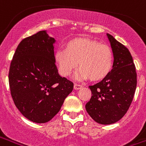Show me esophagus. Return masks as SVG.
Wrapping results in <instances>:
<instances>
[{"label":"esophagus","mask_w":146,"mask_h":146,"mask_svg":"<svg viewBox=\"0 0 146 146\" xmlns=\"http://www.w3.org/2000/svg\"><path fill=\"white\" fill-rule=\"evenodd\" d=\"M81 87H82L81 85H80V84H74V86H73L74 90H79V89H80Z\"/></svg>","instance_id":"esophagus-1"}]
</instances>
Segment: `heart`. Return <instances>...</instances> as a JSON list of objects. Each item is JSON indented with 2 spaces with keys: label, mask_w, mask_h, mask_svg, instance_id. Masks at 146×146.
I'll return each mask as SVG.
<instances>
[{
  "label": "heart",
  "mask_w": 146,
  "mask_h": 146,
  "mask_svg": "<svg viewBox=\"0 0 146 146\" xmlns=\"http://www.w3.org/2000/svg\"><path fill=\"white\" fill-rule=\"evenodd\" d=\"M55 62L62 76H70L78 66L76 78L100 81L108 76L114 62L111 48L97 40L75 38L68 41L66 48L57 50Z\"/></svg>",
  "instance_id": "obj_1"
}]
</instances>
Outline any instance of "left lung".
<instances>
[{
	"instance_id": "left-lung-1",
	"label": "left lung",
	"mask_w": 146,
	"mask_h": 146,
	"mask_svg": "<svg viewBox=\"0 0 146 146\" xmlns=\"http://www.w3.org/2000/svg\"><path fill=\"white\" fill-rule=\"evenodd\" d=\"M114 63L106 78L90 86L92 96L85 105L87 113L96 122L111 125L118 121L128 111L137 85V74L130 52L111 35Z\"/></svg>"
}]
</instances>
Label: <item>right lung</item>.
<instances>
[{
	"mask_svg": "<svg viewBox=\"0 0 146 146\" xmlns=\"http://www.w3.org/2000/svg\"><path fill=\"white\" fill-rule=\"evenodd\" d=\"M54 38L40 31L19 43L11 62L9 86L19 111L35 123L49 121L72 92L73 82L59 76Z\"/></svg>",
	"mask_w": 146,
	"mask_h": 146,
	"instance_id": "obj_1",
	"label": "right lung"
}]
</instances>
